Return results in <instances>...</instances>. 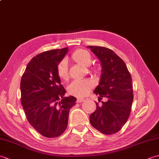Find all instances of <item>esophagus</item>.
Wrapping results in <instances>:
<instances>
[{
    "instance_id": "34e87169",
    "label": "esophagus",
    "mask_w": 159,
    "mask_h": 159,
    "mask_svg": "<svg viewBox=\"0 0 159 159\" xmlns=\"http://www.w3.org/2000/svg\"><path fill=\"white\" fill-rule=\"evenodd\" d=\"M76 101H77V102H84V101H85V99L80 98H78Z\"/></svg>"
}]
</instances>
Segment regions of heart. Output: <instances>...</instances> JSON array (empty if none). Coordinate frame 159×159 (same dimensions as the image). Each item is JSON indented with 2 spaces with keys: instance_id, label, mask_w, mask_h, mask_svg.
I'll use <instances>...</instances> for the list:
<instances>
[{
  "instance_id": "b5f03b06",
  "label": "heart",
  "mask_w": 159,
  "mask_h": 159,
  "mask_svg": "<svg viewBox=\"0 0 159 159\" xmlns=\"http://www.w3.org/2000/svg\"><path fill=\"white\" fill-rule=\"evenodd\" d=\"M72 58L83 66H89L92 63V56L87 50L79 49L74 52ZM96 72L98 70H96ZM57 72L59 77L63 80H67L69 78L68 63L66 59L61 61L57 67ZM93 87V83L89 80L83 79L74 80L67 87V91L70 95L77 97L87 96Z\"/></svg>"
}]
</instances>
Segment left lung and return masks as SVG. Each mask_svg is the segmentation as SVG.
Returning a JSON list of instances; mask_svg holds the SVG:
<instances>
[{
    "mask_svg": "<svg viewBox=\"0 0 159 159\" xmlns=\"http://www.w3.org/2000/svg\"><path fill=\"white\" fill-rule=\"evenodd\" d=\"M101 63L102 74L99 85L93 93L107 102H98L96 110L90 115L92 126L104 134H112L119 131L130 116L133 101L132 78L126 63L112 50L102 46H89Z\"/></svg>",
    "mask_w": 159,
    "mask_h": 159,
    "instance_id": "8db88e82",
    "label": "left lung"
}]
</instances>
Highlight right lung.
I'll use <instances>...</instances> for the list:
<instances>
[{
	"label": "right lung",
	"instance_id": "1",
	"mask_svg": "<svg viewBox=\"0 0 159 159\" xmlns=\"http://www.w3.org/2000/svg\"><path fill=\"white\" fill-rule=\"evenodd\" d=\"M68 48L48 50L34 57L20 81L21 103L26 119L42 136L57 137L65 132L71 108L76 98L61 84L57 67Z\"/></svg>",
	"mask_w": 159,
	"mask_h": 159
}]
</instances>
